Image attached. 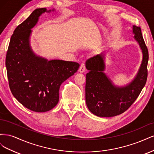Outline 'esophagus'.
I'll return each mask as SVG.
<instances>
[{
  "instance_id": "34e87169",
  "label": "esophagus",
  "mask_w": 154,
  "mask_h": 154,
  "mask_svg": "<svg viewBox=\"0 0 154 154\" xmlns=\"http://www.w3.org/2000/svg\"><path fill=\"white\" fill-rule=\"evenodd\" d=\"M86 70V67H85V64L84 63H82L80 65V69H79V72H84Z\"/></svg>"
}]
</instances>
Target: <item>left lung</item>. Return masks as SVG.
Masks as SVG:
<instances>
[{"label":"left lung","instance_id":"8db88e82","mask_svg":"<svg viewBox=\"0 0 154 154\" xmlns=\"http://www.w3.org/2000/svg\"><path fill=\"white\" fill-rule=\"evenodd\" d=\"M133 32L140 45L143 57L137 75L128 85L118 88L112 84L103 72L105 69L103 54L87 60L86 68L89 72L86 74V103L88 110L99 117H113L123 113L136 100L146 84L148 51L141 27L134 26Z\"/></svg>","mask_w":154,"mask_h":154}]
</instances>
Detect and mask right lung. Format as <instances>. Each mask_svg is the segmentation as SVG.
Listing matches in <instances>:
<instances>
[{
	"instance_id": "obj_1",
	"label": "right lung",
	"mask_w": 154,
	"mask_h": 154,
	"mask_svg": "<svg viewBox=\"0 0 154 154\" xmlns=\"http://www.w3.org/2000/svg\"><path fill=\"white\" fill-rule=\"evenodd\" d=\"M45 8L36 9L13 32L6 57L7 75L14 97L27 109L47 112L57 105L62 83L76 72L80 64L63 60H47L32 53L29 38Z\"/></svg>"
}]
</instances>
